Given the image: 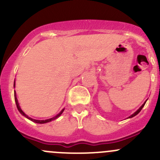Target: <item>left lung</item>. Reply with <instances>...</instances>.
Instances as JSON below:
<instances>
[{
    "label": "left lung",
    "instance_id": "1",
    "mask_svg": "<svg viewBox=\"0 0 160 160\" xmlns=\"http://www.w3.org/2000/svg\"><path fill=\"white\" fill-rule=\"evenodd\" d=\"M146 101H147V100H146ZM146 101H145V102H144V104H142V106H141V107H140V108H138V110H137L136 111H135V113H134V114H132V115H131V116H129V117H128V118H132V117H135V115H137V114H138V113H139V112H140V111H141V110H142V108H143V107H144V105H145V104H146Z\"/></svg>",
    "mask_w": 160,
    "mask_h": 160
}]
</instances>
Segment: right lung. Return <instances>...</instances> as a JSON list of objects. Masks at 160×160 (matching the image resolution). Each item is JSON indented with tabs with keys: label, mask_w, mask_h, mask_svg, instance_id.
I'll return each instance as SVG.
<instances>
[{
	"label": "right lung",
	"mask_w": 160,
	"mask_h": 160,
	"mask_svg": "<svg viewBox=\"0 0 160 160\" xmlns=\"http://www.w3.org/2000/svg\"><path fill=\"white\" fill-rule=\"evenodd\" d=\"M14 85H15V81H14ZM14 100H15L16 105H17V108H18V110L19 111V112H20L21 114H22V115L25 116V118H28V119H29V120L32 121V122H35V123H38V124H44V123H47V122H52V120H55V119H56V118H59V116H60L61 114H62V113L63 112V111H64V109H62V110L60 112H59V114H57V115H56V116H55V117L52 118L46 119V120H35V119H33V118H32L28 117V116L27 115V114H25V113L23 112V111H22V109H21L20 106H19V104H18V101L17 98H16V93H15V90H14Z\"/></svg>",
	"instance_id": "1"
}]
</instances>
